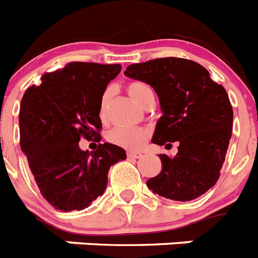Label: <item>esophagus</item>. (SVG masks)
Masks as SVG:
<instances>
[{
	"instance_id": "esophagus-1",
	"label": "esophagus",
	"mask_w": 258,
	"mask_h": 258,
	"mask_svg": "<svg viewBox=\"0 0 258 258\" xmlns=\"http://www.w3.org/2000/svg\"><path fill=\"white\" fill-rule=\"evenodd\" d=\"M127 157H131V158H141L142 157V153H141V152H129V153H127Z\"/></svg>"
}]
</instances>
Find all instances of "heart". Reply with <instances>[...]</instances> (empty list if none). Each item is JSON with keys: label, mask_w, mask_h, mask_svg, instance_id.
<instances>
[{"label": "heart", "mask_w": 258, "mask_h": 258, "mask_svg": "<svg viewBox=\"0 0 258 258\" xmlns=\"http://www.w3.org/2000/svg\"><path fill=\"white\" fill-rule=\"evenodd\" d=\"M127 94L131 98L139 105L144 106L146 100L150 96H153V92L149 86L144 82L136 81L131 82L126 86ZM108 102H109V90L105 92L100 102V109H98V116L104 121L106 118V112H108ZM149 139V131L144 127H114L109 132L108 141L113 145H117L123 149L135 150L141 148Z\"/></svg>", "instance_id": "heart-1"}]
</instances>
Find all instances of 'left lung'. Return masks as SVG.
<instances>
[{"instance_id":"8db88e82","label":"left lung","mask_w":258,"mask_h":258,"mask_svg":"<svg viewBox=\"0 0 258 258\" xmlns=\"http://www.w3.org/2000/svg\"><path fill=\"white\" fill-rule=\"evenodd\" d=\"M123 74L157 93L162 116L152 142H178L174 157L160 154L162 170L148 187L184 203L204 195L217 182L232 137L233 109L224 86L200 63L176 57L133 63Z\"/></svg>"}]
</instances>
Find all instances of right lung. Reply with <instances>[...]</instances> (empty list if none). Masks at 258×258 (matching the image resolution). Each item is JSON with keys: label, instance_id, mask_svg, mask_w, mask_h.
<instances>
[{"label": "right lung", "instance_id": "1", "mask_svg": "<svg viewBox=\"0 0 258 258\" xmlns=\"http://www.w3.org/2000/svg\"><path fill=\"white\" fill-rule=\"evenodd\" d=\"M119 63L71 62L45 73L21 101L20 144L44 199L57 211H82L104 195L112 165L125 160L122 148L105 142L81 150L82 137L101 141L98 109Z\"/></svg>", "mask_w": 258, "mask_h": 258}]
</instances>
